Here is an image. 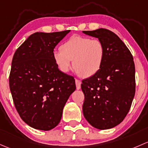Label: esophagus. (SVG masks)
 <instances>
[{"label":"esophagus","instance_id":"obj_1","mask_svg":"<svg viewBox=\"0 0 148 148\" xmlns=\"http://www.w3.org/2000/svg\"><path fill=\"white\" fill-rule=\"evenodd\" d=\"M75 85L77 90H80V88H81V81L77 80V79H75Z\"/></svg>","mask_w":148,"mask_h":148}]
</instances>
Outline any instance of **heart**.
Masks as SVG:
<instances>
[{
	"label": "heart",
	"instance_id": "b5f03b06",
	"mask_svg": "<svg viewBox=\"0 0 148 148\" xmlns=\"http://www.w3.org/2000/svg\"><path fill=\"white\" fill-rule=\"evenodd\" d=\"M53 52V58L61 72L67 73L73 66L81 77H90L98 72L105 60L106 49L98 39L73 36Z\"/></svg>",
	"mask_w": 148,
	"mask_h": 148
}]
</instances>
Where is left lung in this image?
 I'll return each mask as SVG.
<instances>
[{
    "label": "left lung",
    "instance_id": "1",
    "mask_svg": "<svg viewBox=\"0 0 148 148\" xmlns=\"http://www.w3.org/2000/svg\"><path fill=\"white\" fill-rule=\"evenodd\" d=\"M98 38L106 49L100 71L82 81L83 112L95 128L106 130L120 124L128 113L135 92L133 58L125 44L108 29L83 31Z\"/></svg>",
    "mask_w": 148,
    "mask_h": 148
}]
</instances>
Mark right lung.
Wrapping results in <instances>:
<instances>
[{
    "mask_svg": "<svg viewBox=\"0 0 148 148\" xmlns=\"http://www.w3.org/2000/svg\"><path fill=\"white\" fill-rule=\"evenodd\" d=\"M70 31L33 33L12 60L9 85L15 107L21 119L37 130L58 125L76 89L74 77L61 72L53 58L55 47Z\"/></svg>",
    "mask_w": 148,
    "mask_h": 148,
    "instance_id": "obj_1",
    "label": "right lung"
}]
</instances>
